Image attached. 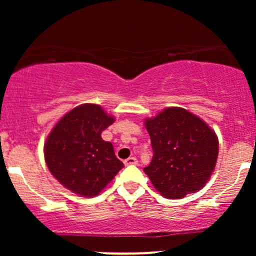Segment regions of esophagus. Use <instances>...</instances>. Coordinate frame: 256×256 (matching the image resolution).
Masks as SVG:
<instances>
[{
    "instance_id": "obj_1",
    "label": "esophagus",
    "mask_w": 256,
    "mask_h": 256,
    "mask_svg": "<svg viewBox=\"0 0 256 256\" xmlns=\"http://www.w3.org/2000/svg\"><path fill=\"white\" fill-rule=\"evenodd\" d=\"M124 164L126 166H130V165H137L138 164V161H137V158H126V160L124 161Z\"/></svg>"
}]
</instances>
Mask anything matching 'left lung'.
I'll use <instances>...</instances> for the list:
<instances>
[{
	"mask_svg": "<svg viewBox=\"0 0 256 256\" xmlns=\"http://www.w3.org/2000/svg\"><path fill=\"white\" fill-rule=\"evenodd\" d=\"M154 152L144 171L164 198H185L204 186L218 158L216 132L184 108L170 107L146 120Z\"/></svg>",
	"mask_w": 256,
	"mask_h": 256,
	"instance_id": "8db88e82",
	"label": "left lung"
}]
</instances>
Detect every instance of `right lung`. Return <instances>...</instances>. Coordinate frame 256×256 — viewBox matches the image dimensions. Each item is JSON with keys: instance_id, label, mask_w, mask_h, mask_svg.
<instances>
[{"instance_id": "1", "label": "right lung", "mask_w": 256, "mask_h": 256, "mask_svg": "<svg viewBox=\"0 0 256 256\" xmlns=\"http://www.w3.org/2000/svg\"><path fill=\"white\" fill-rule=\"evenodd\" d=\"M114 122L98 104H85L64 114L44 144V158L58 183L79 196L94 198L124 167L101 134Z\"/></svg>"}]
</instances>
